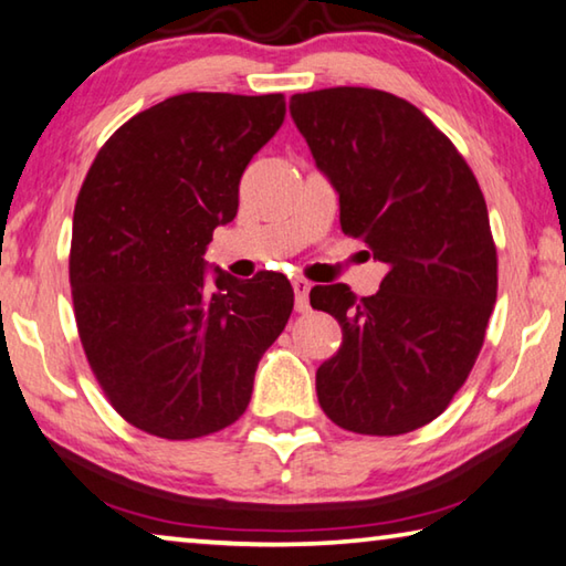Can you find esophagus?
I'll return each instance as SVG.
<instances>
[{"label": "esophagus", "mask_w": 566, "mask_h": 566, "mask_svg": "<svg viewBox=\"0 0 566 566\" xmlns=\"http://www.w3.org/2000/svg\"><path fill=\"white\" fill-rule=\"evenodd\" d=\"M294 286V307H297V312H310V290L312 284L307 280H302V276H297V280L292 282Z\"/></svg>", "instance_id": "obj_1"}]
</instances>
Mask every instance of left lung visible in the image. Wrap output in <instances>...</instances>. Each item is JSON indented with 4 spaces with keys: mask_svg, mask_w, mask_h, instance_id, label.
<instances>
[{
    "mask_svg": "<svg viewBox=\"0 0 566 566\" xmlns=\"http://www.w3.org/2000/svg\"><path fill=\"white\" fill-rule=\"evenodd\" d=\"M290 113L339 196V227L388 264L373 297L310 292L343 327L317 400L353 433H410L441 416L481 353L499 284L486 201L453 143L398 95L327 87L292 95Z\"/></svg>",
    "mask_w": 566,
    "mask_h": 566,
    "instance_id": "8db88e82",
    "label": "left lung"
}]
</instances>
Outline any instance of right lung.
Wrapping results in <instances>:
<instances>
[{"instance_id": "right-lung-1", "label": "right lung", "mask_w": 566, "mask_h": 566, "mask_svg": "<svg viewBox=\"0 0 566 566\" xmlns=\"http://www.w3.org/2000/svg\"><path fill=\"white\" fill-rule=\"evenodd\" d=\"M284 95L184 93L120 125L80 188L70 286L87 363L130 426L168 441L227 428L294 307L284 274L206 269Z\"/></svg>"}]
</instances>
